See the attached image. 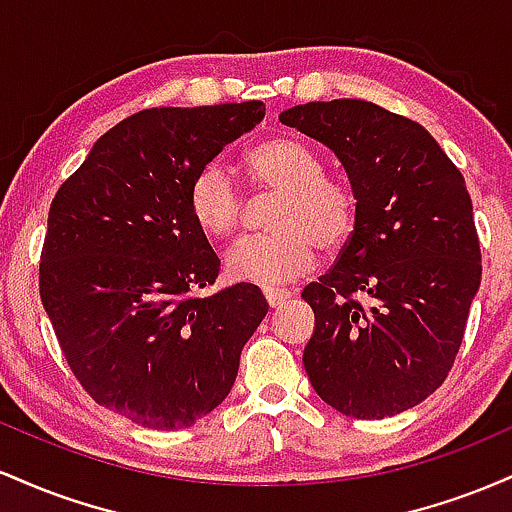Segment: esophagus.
I'll return each mask as SVG.
<instances>
[{"label": "esophagus", "instance_id": "1", "mask_svg": "<svg viewBox=\"0 0 512 512\" xmlns=\"http://www.w3.org/2000/svg\"><path fill=\"white\" fill-rule=\"evenodd\" d=\"M264 298H267L269 308H279V305H284V301H289L291 298V291L289 289H264Z\"/></svg>", "mask_w": 512, "mask_h": 512}]
</instances>
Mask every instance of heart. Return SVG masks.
Instances as JSON below:
<instances>
[{
	"label": "heart",
	"mask_w": 512,
	"mask_h": 512,
	"mask_svg": "<svg viewBox=\"0 0 512 512\" xmlns=\"http://www.w3.org/2000/svg\"><path fill=\"white\" fill-rule=\"evenodd\" d=\"M252 185L276 195L272 233L240 238L226 252V276L240 284L276 286L313 269L317 248L337 252L356 231L358 199L349 182L325 175L320 156L291 137H274L245 154ZM187 209L209 238L238 228L243 197L221 163H207L187 185Z\"/></svg>",
	"instance_id": "b5f03b06"
}]
</instances>
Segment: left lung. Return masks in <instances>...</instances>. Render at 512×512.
Listing matches in <instances>:
<instances>
[{
    "instance_id": "1",
    "label": "left lung",
    "mask_w": 512,
    "mask_h": 512,
    "mask_svg": "<svg viewBox=\"0 0 512 512\" xmlns=\"http://www.w3.org/2000/svg\"><path fill=\"white\" fill-rule=\"evenodd\" d=\"M279 120L332 149L358 199L337 264L303 289L315 313L305 373L354 419L416 407L448 378L481 284L462 173L419 122L375 103H305Z\"/></svg>"
}]
</instances>
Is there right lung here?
Returning <instances> with one entry per match:
<instances>
[{
	"instance_id": "right-lung-1",
	"label": "right lung",
	"mask_w": 512,
	"mask_h": 512,
	"mask_svg": "<svg viewBox=\"0 0 512 512\" xmlns=\"http://www.w3.org/2000/svg\"><path fill=\"white\" fill-rule=\"evenodd\" d=\"M262 117V101L129 115L50 204L38 281L62 354L101 407L144 428L219 407L267 315L252 284L195 296L219 257L187 209L192 175Z\"/></svg>"
}]
</instances>
